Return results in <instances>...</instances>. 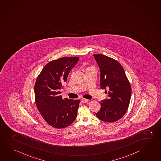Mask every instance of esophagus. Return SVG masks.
Instances as JSON below:
<instances>
[{"label": "esophagus", "mask_w": 161, "mask_h": 161, "mask_svg": "<svg viewBox=\"0 0 161 161\" xmlns=\"http://www.w3.org/2000/svg\"><path fill=\"white\" fill-rule=\"evenodd\" d=\"M88 102V100L86 99H82V102L83 103H87Z\"/></svg>", "instance_id": "esophagus-1"}]
</instances>
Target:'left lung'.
<instances>
[{
    "label": "left lung",
    "mask_w": 161,
    "mask_h": 161,
    "mask_svg": "<svg viewBox=\"0 0 161 161\" xmlns=\"http://www.w3.org/2000/svg\"><path fill=\"white\" fill-rule=\"evenodd\" d=\"M100 71V87L105 89L108 99L100 102L97 117L105 122L120 119L128 110L132 89L123 66L114 59L103 54H94Z\"/></svg>",
    "instance_id": "1"
}]
</instances>
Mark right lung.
I'll return each instance as SVG.
<instances>
[{"label": "right lung", "mask_w": 161, "mask_h": 161, "mask_svg": "<svg viewBox=\"0 0 161 161\" xmlns=\"http://www.w3.org/2000/svg\"><path fill=\"white\" fill-rule=\"evenodd\" d=\"M79 57H63L47 64L35 85L36 104L44 120L56 128H64L77 116L79 100L63 99L59 90Z\"/></svg>", "instance_id": "1"}]
</instances>
